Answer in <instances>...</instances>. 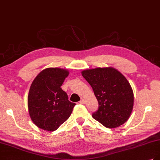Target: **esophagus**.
<instances>
[{"mask_svg":"<svg viewBox=\"0 0 160 160\" xmlns=\"http://www.w3.org/2000/svg\"><path fill=\"white\" fill-rule=\"evenodd\" d=\"M79 103H81V104H85V99H83V98H81V100H80V101H79Z\"/></svg>","mask_w":160,"mask_h":160,"instance_id":"esophagus-1","label":"esophagus"}]
</instances>
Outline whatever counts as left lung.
<instances>
[{
  "instance_id": "obj_1",
  "label": "left lung",
  "mask_w": 160,
  "mask_h": 160,
  "mask_svg": "<svg viewBox=\"0 0 160 160\" xmlns=\"http://www.w3.org/2000/svg\"><path fill=\"white\" fill-rule=\"evenodd\" d=\"M93 88L99 109L92 115L108 128H115L127 122L132 112L133 89L125 77L113 67H98L81 71Z\"/></svg>"
}]
</instances>
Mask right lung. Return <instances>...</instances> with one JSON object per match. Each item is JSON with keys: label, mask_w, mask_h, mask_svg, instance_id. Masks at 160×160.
<instances>
[{"label": "right lung", "mask_w": 160, "mask_h": 160, "mask_svg": "<svg viewBox=\"0 0 160 160\" xmlns=\"http://www.w3.org/2000/svg\"><path fill=\"white\" fill-rule=\"evenodd\" d=\"M69 74L67 69L50 67L33 80L28 95V109L38 128L53 132L70 117L75 103L68 100L61 88Z\"/></svg>", "instance_id": "right-lung-1"}]
</instances>
